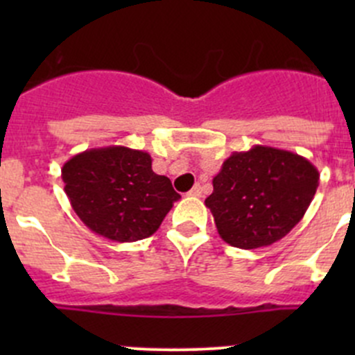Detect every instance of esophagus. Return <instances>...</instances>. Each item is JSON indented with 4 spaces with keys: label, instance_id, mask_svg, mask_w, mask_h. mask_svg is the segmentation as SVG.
<instances>
[{
    "label": "esophagus",
    "instance_id": "obj_1",
    "mask_svg": "<svg viewBox=\"0 0 355 355\" xmlns=\"http://www.w3.org/2000/svg\"><path fill=\"white\" fill-rule=\"evenodd\" d=\"M189 196H194V198H200L202 196V187L200 185H194V187L189 191Z\"/></svg>",
    "mask_w": 355,
    "mask_h": 355
}]
</instances>
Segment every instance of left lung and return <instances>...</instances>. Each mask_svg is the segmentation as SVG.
I'll return each instance as SVG.
<instances>
[{
  "label": "left lung",
  "instance_id": "obj_1",
  "mask_svg": "<svg viewBox=\"0 0 355 355\" xmlns=\"http://www.w3.org/2000/svg\"><path fill=\"white\" fill-rule=\"evenodd\" d=\"M318 185L320 171L309 159L254 146L223 161L204 204L227 244L257 249L284 239L302 220Z\"/></svg>",
  "mask_w": 355,
  "mask_h": 355
}]
</instances>
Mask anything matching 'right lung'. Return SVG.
Masks as SVG:
<instances>
[{"label":"right lung","instance_id":"obj_1","mask_svg":"<svg viewBox=\"0 0 355 355\" xmlns=\"http://www.w3.org/2000/svg\"><path fill=\"white\" fill-rule=\"evenodd\" d=\"M146 151L108 146L87 149L63 164L62 178L82 223L113 242L151 237L180 194L153 171Z\"/></svg>","mask_w":355,"mask_h":355}]
</instances>
